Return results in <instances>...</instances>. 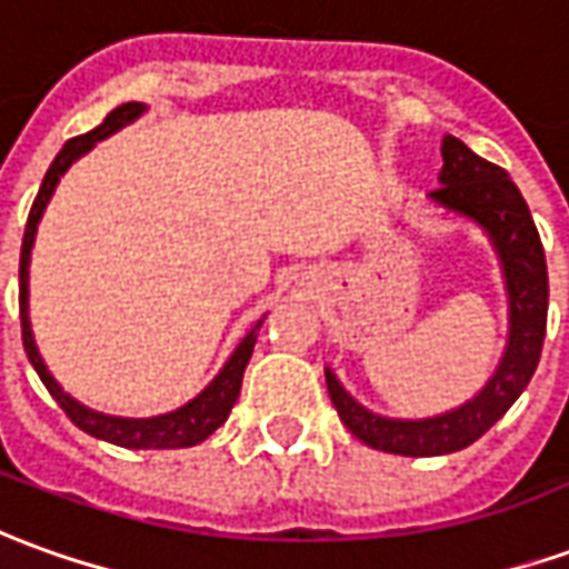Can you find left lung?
<instances>
[{"instance_id":"obj_1","label":"left lung","mask_w":569,"mask_h":569,"mask_svg":"<svg viewBox=\"0 0 569 569\" xmlns=\"http://www.w3.org/2000/svg\"><path fill=\"white\" fill-rule=\"evenodd\" d=\"M440 188L428 197L487 230L496 256L502 261L508 289V348L492 379L459 409L435 419H385L360 407L332 369H326V388L339 419L357 440L395 456H443L471 447L508 412V407L530 385L542 353L548 317V268L542 240L527 202L508 178L475 150L447 134L443 138Z\"/></svg>"}]
</instances>
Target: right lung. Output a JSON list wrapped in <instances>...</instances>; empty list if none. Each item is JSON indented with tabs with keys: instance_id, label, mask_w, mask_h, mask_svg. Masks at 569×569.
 I'll return each instance as SVG.
<instances>
[{
	"instance_id": "add662e5",
	"label": "right lung",
	"mask_w": 569,
	"mask_h": 569,
	"mask_svg": "<svg viewBox=\"0 0 569 569\" xmlns=\"http://www.w3.org/2000/svg\"><path fill=\"white\" fill-rule=\"evenodd\" d=\"M144 113V104L138 101H129V104H119L117 110H110L107 119L91 129V132L79 134L73 141H67L63 150L54 157V162L49 166V172L42 178V188L36 193L33 209H30V218H27V230H23V243H21V336H23V351L30 357V363L39 372L42 385L49 388V395L61 403V409L70 416V422L82 428L86 435L98 437V440H107V443H117V447H129V450H181V447H197L206 437L218 431L221 425L228 422L230 409L240 397V385H243V372L249 357H252V348H256V329L246 336L237 351L230 353V360L224 363V369L218 372L216 379L209 381V388L197 395L190 403H184L174 412H166V416H153V419H119V416H104V412H94V409L82 407L79 400L63 391L58 381L51 379L49 367L42 363L39 357V348L33 341V329H30V249H33L36 240V224L49 206L51 193L58 188L61 174L73 166V162L89 153L94 141H104L107 134H113L117 129H122L126 122H132Z\"/></svg>"
}]
</instances>
